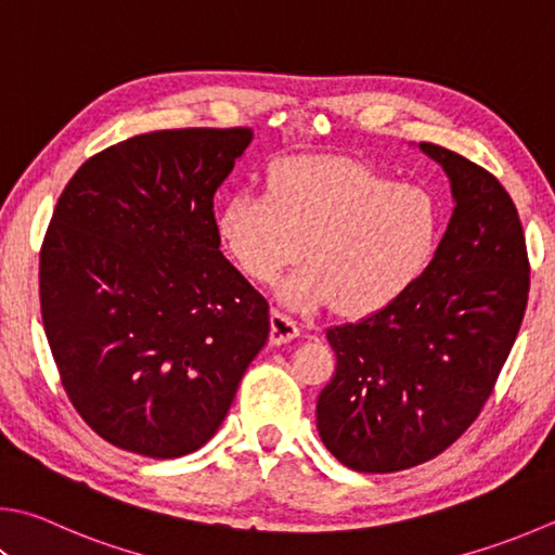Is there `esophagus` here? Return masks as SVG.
I'll use <instances>...</instances> for the list:
<instances>
[{"mask_svg":"<svg viewBox=\"0 0 555 555\" xmlns=\"http://www.w3.org/2000/svg\"><path fill=\"white\" fill-rule=\"evenodd\" d=\"M300 337V327L294 318H288L286 312L281 310H271V332H269V341L271 345H286V341Z\"/></svg>","mask_w":555,"mask_h":555,"instance_id":"esophagus-1","label":"esophagus"}]
</instances>
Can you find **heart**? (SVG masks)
<instances>
[{"mask_svg": "<svg viewBox=\"0 0 555 555\" xmlns=\"http://www.w3.org/2000/svg\"><path fill=\"white\" fill-rule=\"evenodd\" d=\"M218 237L257 284H274L304 249L306 267L279 286L291 310L339 306L347 315L388 308L435 257L441 216L420 186H400L354 159L298 155L218 210Z\"/></svg>", "mask_w": 555, "mask_h": 555, "instance_id": "obj_1", "label": "heart"}]
</instances>
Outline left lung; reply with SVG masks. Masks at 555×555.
<instances>
[{
    "instance_id": "1",
    "label": "left lung",
    "mask_w": 555,
    "mask_h": 555,
    "mask_svg": "<svg viewBox=\"0 0 555 555\" xmlns=\"http://www.w3.org/2000/svg\"><path fill=\"white\" fill-rule=\"evenodd\" d=\"M420 150L453 196L435 257L396 304L327 330L337 369L318 396V431L359 473L417 466L470 427L529 298L527 243L505 186L447 147Z\"/></svg>"
}]
</instances>
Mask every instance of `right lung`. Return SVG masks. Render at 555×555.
<instances>
[{"mask_svg":"<svg viewBox=\"0 0 555 555\" xmlns=\"http://www.w3.org/2000/svg\"><path fill=\"white\" fill-rule=\"evenodd\" d=\"M249 128L128 138L69 179L40 249L60 380L99 437L179 459L216 435L269 339V304L220 251L214 196Z\"/></svg>","mask_w":555,"mask_h":555,"instance_id":"add662e5","label":"right lung"}]
</instances>
